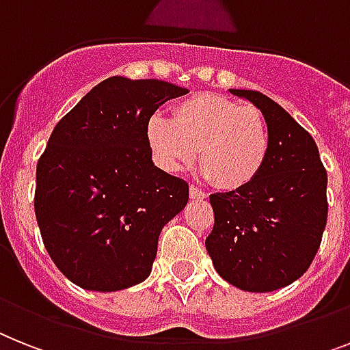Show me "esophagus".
Instances as JSON below:
<instances>
[{
	"instance_id": "obj_1",
	"label": "esophagus",
	"mask_w": 350,
	"mask_h": 350,
	"mask_svg": "<svg viewBox=\"0 0 350 350\" xmlns=\"http://www.w3.org/2000/svg\"><path fill=\"white\" fill-rule=\"evenodd\" d=\"M189 196L191 198H196V200H202V198H206V191H202L200 187L196 186H189Z\"/></svg>"
}]
</instances>
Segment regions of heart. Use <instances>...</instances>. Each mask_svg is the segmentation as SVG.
I'll return each mask as SVG.
<instances>
[{
	"label": "heart",
	"instance_id": "heart-1",
	"mask_svg": "<svg viewBox=\"0 0 350 350\" xmlns=\"http://www.w3.org/2000/svg\"><path fill=\"white\" fill-rule=\"evenodd\" d=\"M146 141L164 170L178 172L198 150L204 173L220 189L252 184L270 152L268 121L258 107L220 94H195L173 107L172 120L152 116Z\"/></svg>",
	"mask_w": 350,
	"mask_h": 350
}]
</instances>
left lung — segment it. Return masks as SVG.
I'll return each mask as SVG.
<instances>
[{
    "label": "left lung",
    "instance_id": "left-lung-1",
    "mask_svg": "<svg viewBox=\"0 0 350 350\" xmlns=\"http://www.w3.org/2000/svg\"><path fill=\"white\" fill-rule=\"evenodd\" d=\"M261 109L270 130L265 168L248 186L209 196L215 227L206 239L216 272L245 291H273L310 268L327 224V172L317 143L279 103L230 89Z\"/></svg>",
    "mask_w": 350,
    "mask_h": 350
}]
</instances>
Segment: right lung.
Masks as SVG:
<instances>
[{"instance_id":"add662e5","label":"right lung","mask_w":350,"mask_h":350,"mask_svg":"<svg viewBox=\"0 0 350 350\" xmlns=\"http://www.w3.org/2000/svg\"><path fill=\"white\" fill-rule=\"evenodd\" d=\"M187 89L111 77L55 125L36 173V218L51 261L83 290L116 291L150 275L163 227L189 186L154 166L146 125Z\"/></svg>"}]
</instances>
